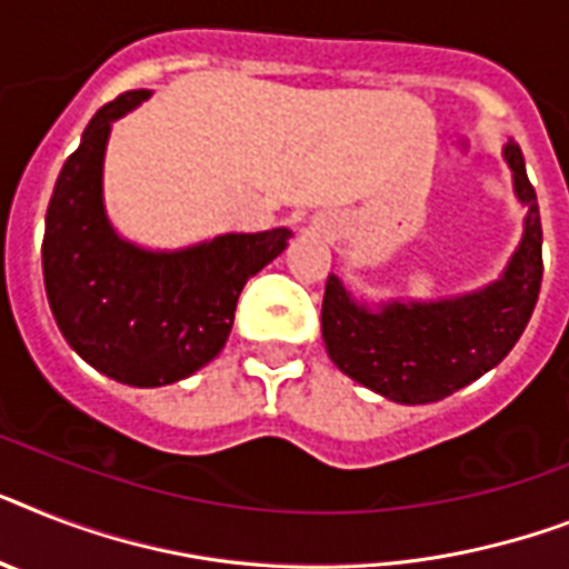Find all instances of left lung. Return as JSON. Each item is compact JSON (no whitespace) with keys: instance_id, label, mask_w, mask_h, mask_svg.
I'll return each mask as SVG.
<instances>
[{"instance_id":"1","label":"left lung","mask_w":569,"mask_h":569,"mask_svg":"<svg viewBox=\"0 0 569 569\" xmlns=\"http://www.w3.org/2000/svg\"><path fill=\"white\" fill-rule=\"evenodd\" d=\"M526 207L523 239L509 266L479 292L441 300H391L380 309L357 303L339 277H327L321 336L332 365L395 403H436L500 365L526 330L543 277V230L523 151L502 149Z\"/></svg>"}]
</instances>
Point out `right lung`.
<instances>
[{"label":"right lung","mask_w":569,"mask_h":569,"mask_svg":"<svg viewBox=\"0 0 569 569\" xmlns=\"http://www.w3.org/2000/svg\"><path fill=\"white\" fill-rule=\"evenodd\" d=\"M128 90L96 113L67 157L46 210L43 283L58 330L110 380L154 389L219 357L248 277L283 253L292 230L224 233L146 251L113 230L104 196L110 124L149 99Z\"/></svg>","instance_id":"right-lung-1"}]
</instances>
